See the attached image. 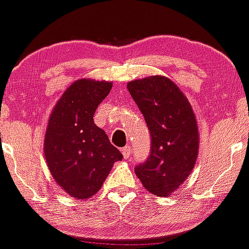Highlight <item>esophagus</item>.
<instances>
[{"label": "esophagus", "mask_w": 249, "mask_h": 249, "mask_svg": "<svg viewBox=\"0 0 249 249\" xmlns=\"http://www.w3.org/2000/svg\"><path fill=\"white\" fill-rule=\"evenodd\" d=\"M122 153H123V157H124L125 159H127L128 157H130V153H131V146H125L122 148Z\"/></svg>", "instance_id": "1"}]
</instances>
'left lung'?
<instances>
[{
	"label": "left lung",
	"mask_w": 249,
	"mask_h": 249,
	"mask_svg": "<svg viewBox=\"0 0 249 249\" xmlns=\"http://www.w3.org/2000/svg\"><path fill=\"white\" fill-rule=\"evenodd\" d=\"M151 134V153L134 168L148 192L171 196L188 178L199 152V131L190 102L174 82L150 76L127 83Z\"/></svg>",
	"instance_id": "obj_1"
}]
</instances>
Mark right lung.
Wrapping results in <instances>:
<instances>
[{"instance_id": "right-lung-1", "label": "right lung", "mask_w": 249, "mask_h": 249, "mask_svg": "<svg viewBox=\"0 0 249 249\" xmlns=\"http://www.w3.org/2000/svg\"><path fill=\"white\" fill-rule=\"evenodd\" d=\"M112 82L81 78L63 92L49 117L44 157L57 185L72 198H91L101 190L123 154L93 122Z\"/></svg>"}]
</instances>
